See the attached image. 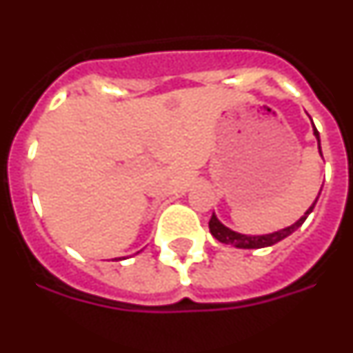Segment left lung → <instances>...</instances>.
Wrapping results in <instances>:
<instances>
[{"label": "left lung", "mask_w": 353, "mask_h": 353, "mask_svg": "<svg viewBox=\"0 0 353 353\" xmlns=\"http://www.w3.org/2000/svg\"><path fill=\"white\" fill-rule=\"evenodd\" d=\"M314 127V125H313ZM314 136H316L318 139V150H320V154H322V146H320V134H318L316 127H314ZM318 196H320V192H318ZM318 198L314 199V203L311 205L307 210H305V214L302 215L301 219L297 221L295 224H292V226L288 228H283V230H279V232H274V233H269V235H242V233H236L233 232V230H230V228L224 226L223 223H221L217 217H215L214 214H212L210 221H208V228H210V233L215 236V239L219 240V242H223V244H228V245H235V248L239 249H261V248H269V245H274L277 244L279 240L286 239L288 235H292L297 228L302 226V223H304L305 219H307V215L313 212L314 205H316Z\"/></svg>", "instance_id": "left-lung-1"}]
</instances>
